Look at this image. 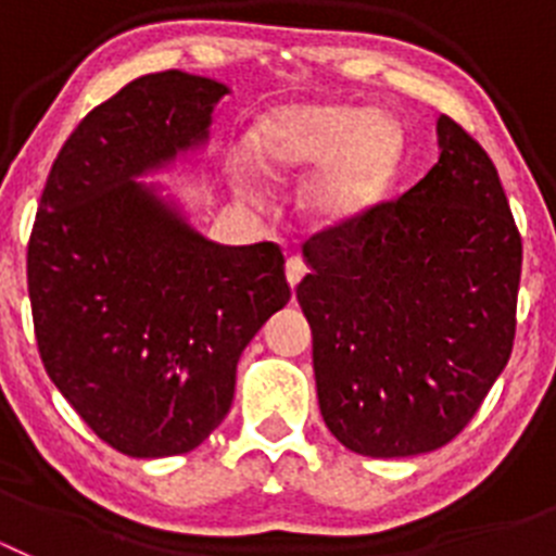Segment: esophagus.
Masks as SVG:
<instances>
[{
    "label": "esophagus",
    "mask_w": 556,
    "mask_h": 556,
    "mask_svg": "<svg viewBox=\"0 0 556 556\" xmlns=\"http://www.w3.org/2000/svg\"><path fill=\"white\" fill-rule=\"evenodd\" d=\"M308 269H306V264L301 262V258H298V255H289L287 258V281H289V287H298V283H301V278L303 275H306Z\"/></svg>",
    "instance_id": "obj_1"
}]
</instances>
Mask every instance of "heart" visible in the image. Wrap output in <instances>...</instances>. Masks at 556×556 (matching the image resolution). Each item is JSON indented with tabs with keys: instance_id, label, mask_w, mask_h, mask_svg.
I'll list each match as a JSON object with an SVG mask.
<instances>
[{
	"instance_id": "b5f03b06",
	"label": "heart",
	"mask_w": 556,
	"mask_h": 556,
	"mask_svg": "<svg viewBox=\"0 0 556 556\" xmlns=\"http://www.w3.org/2000/svg\"><path fill=\"white\" fill-rule=\"evenodd\" d=\"M255 169L292 180L312 169L301 208L320 228H348L384 203L404 164V127L381 108L294 100L264 111L248 130ZM250 180V178H244Z\"/></svg>"
}]
</instances>
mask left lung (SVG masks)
Masks as SVG:
<instances>
[{"label": "left lung", "instance_id": "8db88e82", "mask_svg": "<svg viewBox=\"0 0 556 556\" xmlns=\"http://www.w3.org/2000/svg\"><path fill=\"white\" fill-rule=\"evenodd\" d=\"M429 175L370 217L303 244L298 303L312 326L328 431L362 456L451 443L507 367L520 233L493 161L437 119Z\"/></svg>", "mask_w": 556, "mask_h": 556}]
</instances>
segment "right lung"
Masks as SVG:
<instances>
[{
  "instance_id": "1",
  "label": "right lung",
  "mask_w": 556,
  "mask_h": 556,
  "mask_svg": "<svg viewBox=\"0 0 556 556\" xmlns=\"http://www.w3.org/2000/svg\"><path fill=\"white\" fill-rule=\"evenodd\" d=\"M225 94L178 68L127 83L61 147L29 236L43 367L136 459L186 454L223 424L239 356L289 303L281 248L211 242L175 191L141 180L208 144Z\"/></svg>"
}]
</instances>
